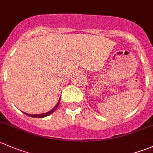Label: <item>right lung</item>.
<instances>
[{
    "label": "right lung",
    "mask_w": 153,
    "mask_h": 153,
    "mask_svg": "<svg viewBox=\"0 0 153 153\" xmlns=\"http://www.w3.org/2000/svg\"><path fill=\"white\" fill-rule=\"evenodd\" d=\"M60 99H59L58 102H57V105H56V106L54 107V108H53L52 110H51V111H48V112L45 113V114H26V113H25V114H26V115H27V116L31 117H38V118L45 117H47V116H48V115H50V114H51V113H53L54 111H55L56 109H57V107L59 106V104H60Z\"/></svg>",
    "instance_id": "1"
}]
</instances>
